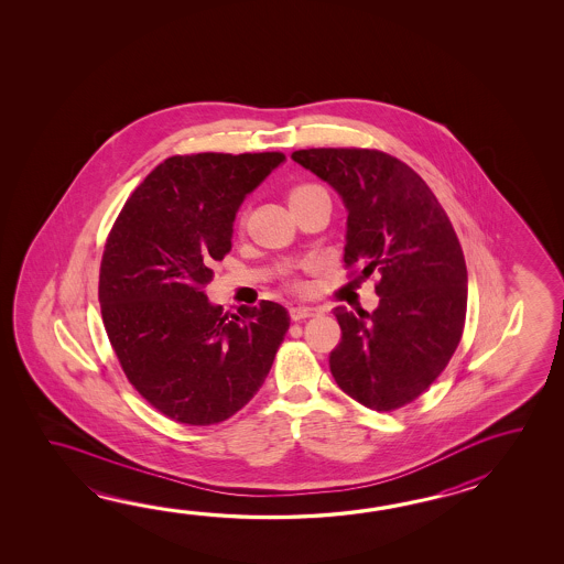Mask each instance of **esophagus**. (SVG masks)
I'll use <instances>...</instances> for the list:
<instances>
[{
	"label": "esophagus",
	"instance_id": "obj_1",
	"mask_svg": "<svg viewBox=\"0 0 564 564\" xmlns=\"http://www.w3.org/2000/svg\"><path fill=\"white\" fill-rule=\"evenodd\" d=\"M321 308H314V306H294L290 308V318L292 321H304V318H311V316H318Z\"/></svg>",
	"mask_w": 564,
	"mask_h": 564
}]
</instances>
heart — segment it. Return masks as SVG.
<instances>
[{"instance_id":"1","label":"heart","mask_w":564,"mask_h":564,"mask_svg":"<svg viewBox=\"0 0 564 564\" xmlns=\"http://www.w3.org/2000/svg\"><path fill=\"white\" fill-rule=\"evenodd\" d=\"M308 187H312V185H299V187H294V189L290 192V195H294V193L304 192V189H308Z\"/></svg>"}]
</instances>
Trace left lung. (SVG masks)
<instances>
[{"label":"left lung","mask_w":564,"mask_h":564,"mask_svg":"<svg viewBox=\"0 0 564 564\" xmlns=\"http://www.w3.org/2000/svg\"><path fill=\"white\" fill-rule=\"evenodd\" d=\"M348 209V276L377 274V311L336 306V384L375 411L415 401L454 357L466 324L468 270L456 229L427 183L377 149H300Z\"/></svg>","instance_id":"1"}]
</instances>
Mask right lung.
<instances>
[{
    "mask_svg": "<svg viewBox=\"0 0 564 564\" xmlns=\"http://www.w3.org/2000/svg\"><path fill=\"white\" fill-rule=\"evenodd\" d=\"M284 159L280 151L169 156L108 234L98 278L108 340L129 383L169 420H229L272 369L286 308L262 300L224 312L205 286L231 250L243 197Z\"/></svg>",
    "mask_w": 564,
    "mask_h": 564,
    "instance_id": "obj_1",
    "label": "right lung"
}]
</instances>
